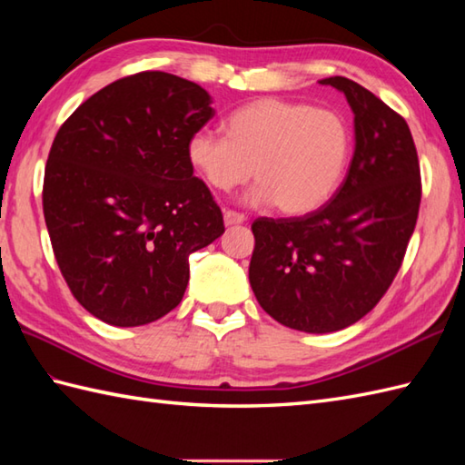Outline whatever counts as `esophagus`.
<instances>
[{"instance_id":"34e87169","label":"esophagus","mask_w":465,"mask_h":465,"mask_svg":"<svg viewBox=\"0 0 465 465\" xmlns=\"http://www.w3.org/2000/svg\"><path fill=\"white\" fill-rule=\"evenodd\" d=\"M223 222H225V225L243 223V222H245V215L240 213V212H233V210H225V212H223Z\"/></svg>"}]
</instances>
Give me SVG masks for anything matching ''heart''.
Returning <instances> with one entry per match:
<instances>
[{"label":"heart","mask_w":465,"mask_h":465,"mask_svg":"<svg viewBox=\"0 0 465 465\" xmlns=\"http://www.w3.org/2000/svg\"><path fill=\"white\" fill-rule=\"evenodd\" d=\"M223 135L195 132L187 160L217 192L250 182L252 202L275 203L282 213L318 210L338 190L351 153V130L335 110L262 97L232 112Z\"/></svg>","instance_id":"1"}]
</instances>
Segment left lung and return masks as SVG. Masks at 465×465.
Masks as SVG:
<instances>
[{
  "label": "left lung",
  "mask_w": 465,
  "mask_h": 465,
  "mask_svg": "<svg viewBox=\"0 0 465 465\" xmlns=\"http://www.w3.org/2000/svg\"><path fill=\"white\" fill-rule=\"evenodd\" d=\"M322 84L343 92L355 114L348 173L320 210L252 223L255 298L275 322L308 333L348 328L378 305L401 268L421 202L406 120L348 77Z\"/></svg>",
  "instance_id": "8db88e82"
}]
</instances>
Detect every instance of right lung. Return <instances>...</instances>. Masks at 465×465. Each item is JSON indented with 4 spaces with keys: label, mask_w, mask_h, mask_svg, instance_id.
<instances>
[{
    "label": "right lung",
    "mask_w": 465,
    "mask_h": 465,
    "mask_svg": "<svg viewBox=\"0 0 465 465\" xmlns=\"http://www.w3.org/2000/svg\"><path fill=\"white\" fill-rule=\"evenodd\" d=\"M210 104L202 85L140 72L57 130L44 217L69 292L97 320L134 328L163 318L183 298L190 255L223 233L220 205L187 160Z\"/></svg>",
    "instance_id": "add662e5"
}]
</instances>
